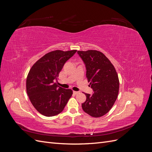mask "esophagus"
<instances>
[{"label":"esophagus","instance_id":"1","mask_svg":"<svg viewBox=\"0 0 152 152\" xmlns=\"http://www.w3.org/2000/svg\"><path fill=\"white\" fill-rule=\"evenodd\" d=\"M73 93L74 94H77L78 93H79V92H78V91H73Z\"/></svg>","mask_w":152,"mask_h":152}]
</instances>
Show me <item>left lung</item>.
Listing matches in <instances>:
<instances>
[{"label":"left lung","instance_id":"obj_1","mask_svg":"<svg viewBox=\"0 0 152 152\" xmlns=\"http://www.w3.org/2000/svg\"><path fill=\"white\" fill-rule=\"evenodd\" d=\"M86 66V77L93 88V94L85 93L82 104L84 111L95 118L107 113L117 98L119 91L118 74L113 64L102 52L96 50H78Z\"/></svg>","mask_w":152,"mask_h":152}]
</instances>
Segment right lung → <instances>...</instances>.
I'll use <instances>...</instances> for the list:
<instances>
[{
    "label": "right lung",
    "mask_w": 152,
    "mask_h": 152,
    "mask_svg": "<svg viewBox=\"0 0 152 152\" xmlns=\"http://www.w3.org/2000/svg\"><path fill=\"white\" fill-rule=\"evenodd\" d=\"M76 52L53 50L30 68L26 78V93L34 108L43 115L53 117L60 113L71 98L72 90L58 86L54 80H57L64 64Z\"/></svg>",
    "instance_id": "obj_1"
}]
</instances>
